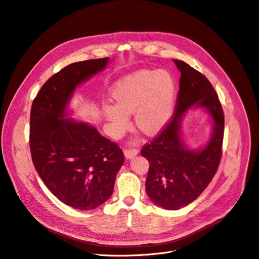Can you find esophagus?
Listing matches in <instances>:
<instances>
[{"label":"esophagus","instance_id":"34e87169","mask_svg":"<svg viewBox=\"0 0 259 259\" xmlns=\"http://www.w3.org/2000/svg\"><path fill=\"white\" fill-rule=\"evenodd\" d=\"M139 150L137 148H125L124 149V155L126 158H133L134 156H136L138 154Z\"/></svg>","mask_w":259,"mask_h":259}]
</instances>
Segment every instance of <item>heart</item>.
<instances>
[{
	"label": "heart",
	"mask_w": 259,
	"mask_h": 259,
	"mask_svg": "<svg viewBox=\"0 0 259 259\" xmlns=\"http://www.w3.org/2000/svg\"><path fill=\"white\" fill-rule=\"evenodd\" d=\"M112 96L115 105H107L104 116L115 136H120L128 127L132 113L136 127L153 136L166 125L172 114L176 83L167 70L139 71L120 79Z\"/></svg>",
	"instance_id": "heart-1"
}]
</instances>
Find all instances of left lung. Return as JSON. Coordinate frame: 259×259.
Listing matches in <instances>:
<instances>
[{"mask_svg":"<svg viewBox=\"0 0 259 259\" xmlns=\"http://www.w3.org/2000/svg\"><path fill=\"white\" fill-rule=\"evenodd\" d=\"M174 63L182 74L174 114L141 149L149 162L146 193L153 203L170 210L187 206L209 185L220 165L224 137L223 109L207 77L184 61ZM193 105L205 107L214 120L212 139L200 152L187 150L179 136L182 115Z\"/></svg>","mask_w":259,"mask_h":259,"instance_id":"8db88e82","label":"left lung"}]
</instances>
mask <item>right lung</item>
<instances>
[{"label":"right lung","instance_id":"add662e5","mask_svg":"<svg viewBox=\"0 0 259 259\" xmlns=\"http://www.w3.org/2000/svg\"><path fill=\"white\" fill-rule=\"evenodd\" d=\"M109 58L67 65L51 76L34 98L30 150L34 167L59 200L75 209H93L111 197L123 151L95 127L66 116L76 86L103 70Z\"/></svg>","mask_w":259,"mask_h":259}]
</instances>
